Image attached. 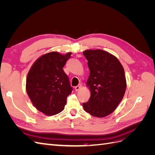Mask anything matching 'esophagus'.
Masks as SVG:
<instances>
[{
	"label": "esophagus",
	"mask_w": 155,
	"mask_h": 155,
	"mask_svg": "<svg viewBox=\"0 0 155 155\" xmlns=\"http://www.w3.org/2000/svg\"><path fill=\"white\" fill-rule=\"evenodd\" d=\"M81 87H82L81 84H79V85H78V86L75 87V90H76V91H78L79 90V89H80V88H81Z\"/></svg>",
	"instance_id": "obj_1"
}]
</instances>
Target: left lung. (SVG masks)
<instances>
[{
  "label": "left lung",
  "instance_id": "8db88e82",
  "mask_svg": "<svg viewBox=\"0 0 155 155\" xmlns=\"http://www.w3.org/2000/svg\"><path fill=\"white\" fill-rule=\"evenodd\" d=\"M83 55L90 70L87 85L91 92L89 100L83 104V109L93 116L103 118L111 114L123 99L127 87L124 69L107 51L87 50Z\"/></svg>",
  "mask_w": 155,
  "mask_h": 155
}]
</instances>
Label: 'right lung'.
Masks as SVG:
<instances>
[{
  "label": "right lung",
  "mask_w": 155,
  "mask_h": 155,
  "mask_svg": "<svg viewBox=\"0 0 155 155\" xmlns=\"http://www.w3.org/2000/svg\"><path fill=\"white\" fill-rule=\"evenodd\" d=\"M71 54L57 51L46 54L35 61L28 74V95L36 109L46 115L61 112L73 90L63 69Z\"/></svg>",
  "instance_id": "right-lung-1"
}]
</instances>
